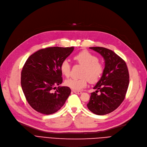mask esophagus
<instances>
[{"mask_svg":"<svg viewBox=\"0 0 147 147\" xmlns=\"http://www.w3.org/2000/svg\"><path fill=\"white\" fill-rule=\"evenodd\" d=\"M73 91H74V93L77 94H82L81 91H75V90H73Z\"/></svg>","mask_w":147,"mask_h":147,"instance_id":"1","label":"esophagus"}]
</instances>
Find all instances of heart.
<instances>
[{
    "label": "heart",
    "instance_id": "heart-1",
    "mask_svg": "<svg viewBox=\"0 0 147 147\" xmlns=\"http://www.w3.org/2000/svg\"><path fill=\"white\" fill-rule=\"evenodd\" d=\"M74 59L80 65L84 66L82 78L80 79L69 78L65 82L67 87L73 90L79 91L85 88L89 81L96 83L99 81L104 72V66L98 61V57L87 50H83L75 55ZM71 64L67 60H63L60 66L62 74L67 77L71 73Z\"/></svg>",
    "mask_w": 147,
    "mask_h": 147
}]
</instances>
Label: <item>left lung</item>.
Instances as JSON below:
<instances>
[{"instance_id": "1", "label": "left lung", "mask_w": 147, "mask_h": 147, "mask_svg": "<svg viewBox=\"0 0 147 147\" xmlns=\"http://www.w3.org/2000/svg\"><path fill=\"white\" fill-rule=\"evenodd\" d=\"M90 49L100 53L105 59L102 76L91 94L88 109L97 115H105L116 110L123 102L129 84V75L126 62L114 51L101 47ZM100 90V95L97 92Z\"/></svg>"}]
</instances>
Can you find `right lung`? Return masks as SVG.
Wrapping results in <instances>:
<instances>
[{
  "mask_svg": "<svg viewBox=\"0 0 147 147\" xmlns=\"http://www.w3.org/2000/svg\"><path fill=\"white\" fill-rule=\"evenodd\" d=\"M74 49L52 47L42 49L31 55L21 72V84L26 100L31 107L40 113H56L65 104L71 90L58 87L63 80L60 66ZM56 89L55 92L53 90Z\"/></svg>",
  "mask_w": 147,
  "mask_h": 147,
  "instance_id": "obj_1",
  "label": "right lung"
}]
</instances>
